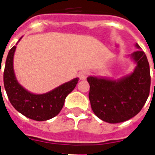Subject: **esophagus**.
<instances>
[{"instance_id":"1","label":"esophagus","mask_w":155,"mask_h":155,"mask_svg":"<svg viewBox=\"0 0 155 155\" xmlns=\"http://www.w3.org/2000/svg\"><path fill=\"white\" fill-rule=\"evenodd\" d=\"M90 74V73L86 71H83L80 72L79 74V77L81 78V80H85L88 77V75Z\"/></svg>"}]
</instances>
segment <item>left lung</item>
<instances>
[{"mask_svg": "<svg viewBox=\"0 0 155 155\" xmlns=\"http://www.w3.org/2000/svg\"><path fill=\"white\" fill-rule=\"evenodd\" d=\"M140 48V45L136 44ZM137 66L120 80L89 76V99L94 114L107 123L124 122L135 116L145 104L150 91V64L143 51L131 54ZM155 72V71H154Z\"/></svg>", "mask_w": 155, "mask_h": 155, "instance_id": "8db88e82", "label": "left lung"}]
</instances>
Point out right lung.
Wrapping results in <instances>:
<instances>
[{"mask_svg": "<svg viewBox=\"0 0 155 155\" xmlns=\"http://www.w3.org/2000/svg\"><path fill=\"white\" fill-rule=\"evenodd\" d=\"M15 48L16 46H13L9 51L3 77L11 104L21 114L36 121H45L56 116L63 108L65 98L74 90L79 79L75 78L45 94H32L22 87L15 79L13 69Z\"/></svg>", "mask_w": 155, "mask_h": 155, "instance_id": "obj_1", "label": "right lung"}]
</instances>
